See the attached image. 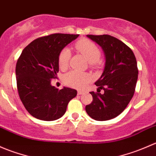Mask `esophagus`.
Here are the masks:
<instances>
[{
    "label": "esophagus",
    "instance_id": "esophagus-1",
    "mask_svg": "<svg viewBox=\"0 0 156 156\" xmlns=\"http://www.w3.org/2000/svg\"><path fill=\"white\" fill-rule=\"evenodd\" d=\"M84 91H80V90H79L78 91V94H84Z\"/></svg>",
    "mask_w": 156,
    "mask_h": 156
}]
</instances>
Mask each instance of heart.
Here are the masks:
<instances>
[{
  "label": "heart",
  "mask_w": 156,
  "mask_h": 156,
  "mask_svg": "<svg viewBox=\"0 0 156 156\" xmlns=\"http://www.w3.org/2000/svg\"><path fill=\"white\" fill-rule=\"evenodd\" d=\"M75 48L78 52L86 58L91 65L98 63L101 56V51L96 43L88 39H82L75 43ZM70 50L68 48H64L61 50L58 58L59 68L65 70L68 67L70 62ZM90 76L88 73L72 70L64 76V82L67 86L76 89H82L89 81Z\"/></svg>",
  "instance_id": "heart-1"
}]
</instances>
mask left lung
<instances>
[{
	"label": "left lung",
	"mask_w": 156,
	"mask_h": 156,
	"mask_svg": "<svg viewBox=\"0 0 156 156\" xmlns=\"http://www.w3.org/2000/svg\"><path fill=\"white\" fill-rule=\"evenodd\" d=\"M87 37L100 45L106 56L101 76L94 84L97 92L91 91L92 102L86 111L97 121L115 118L124 111L134 94L138 76L137 60L133 51L117 38L107 34ZM104 91L100 93V90Z\"/></svg>",
	"instance_id": "left-lung-1"
}]
</instances>
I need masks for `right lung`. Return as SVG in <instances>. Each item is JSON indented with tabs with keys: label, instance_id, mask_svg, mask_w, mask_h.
<instances>
[{
	"label": "right lung",
	"instance_id": "obj_1",
	"mask_svg": "<svg viewBox=\"0 0 156 156\" xmlns=\"http://www.w3.org/2000/svg\"><path fill=\"white\" fill-rule=\"evenodd\" d=\"M79 34H53L34 40L22 51L16 67L17 89L24 107L32 116L53 121L65 113L76 90L51 85L58 72V58Z\"/></svg>",
	"mask_w": 156,
	"mask_h": 156
}]
</instances>
